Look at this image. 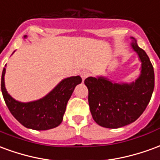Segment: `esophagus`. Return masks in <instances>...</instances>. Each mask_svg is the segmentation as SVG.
Instances as JSON below:
<instances>
[{"label":"esophagus","instance_id":"esophagus-1","mask_svg":"<svg viewBox=\"0 0 160 160\" xmlns=\"http://www.w3.org/2000/svg\"><path fill=\"white\" fill-rule=\"evenodd\" d=\"M80 76H81V78H82V80H85L86 79H87V77L90 76V73H88V72H87V71H84V72H82V73H80Z\"/></svg>","mask_w":160,"mask_h":160}]
</instances>
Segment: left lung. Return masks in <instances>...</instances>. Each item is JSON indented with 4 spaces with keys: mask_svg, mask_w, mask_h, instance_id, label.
Instances as JSON below:
<instances>
[{
    "mask_svg": "<svg viewBox=\"0 0 160 160\" xmlns=\"http://www.w3.org/2000/svg\"><path fill=\"white\" fill-rule=\"evenodd\" d=\"M130 46L141 62V73L130 83L107 77H88V103L93 120L108 128H118L136 121L149 104L154 89V71L149 57L131 37Z\"/></svg>",
    "mask_w": 160,
    "mask_h": 160,
    "instance_id": "1",
    "label": "left lung"
}]
</instances>
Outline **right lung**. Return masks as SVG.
<instances>
[{
	"label": "right lung",
	"instance_id": "right-lung-1",
	"mask_svg": "<svg viewBox=\"0 0 160 160\" xmlns=\"http://www.w3.org/2000/svg\"><path fill=\"white\" fill-rule=\"evenodd\" d=\"M26 38L24 36V38ZM6 67L7 64L2 74V92L7 106L16 120L34 130H47L59 126L62 122L68 101L75 87L82 81L80 76L65 78L42 98L24 103L14 99L6 89Z\"/></svg>",
	"mask_w": 160,
	"mask_h": 160
}]
</instances>
